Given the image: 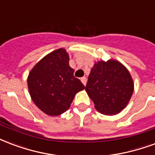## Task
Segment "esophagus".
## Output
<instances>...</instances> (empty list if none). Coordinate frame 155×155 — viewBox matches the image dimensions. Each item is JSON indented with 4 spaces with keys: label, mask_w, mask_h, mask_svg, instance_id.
Listing matches in <instances>:
<instances>
[{
    "label": "esophagus",
    "mask_w": 155,
    "mask_h": 155,
    "mask_svg": "<svg viewBox=\"0 0 155 155\" xmlns=\"http://www.w3.org/2000/svg\"><path fill=\"white\" fill-rule=\"evenodd\" d=\"M81 82L83 83L84 85H85V84H86V78H85V77H82L81 79Z\"/></svg>",
    "instance_id": "esophagus-1"
}]
</instances>
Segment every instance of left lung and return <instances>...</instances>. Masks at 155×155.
<instances>
[{"label":"left lung","instance_id":"8db88e82","mask_svg":"<svg viewBox=\"0 0 155 155\" xmlns=\"http://www.w3.org/2000/svg\"><path fill=\"white\" fill-rule=\"evenodd\" d=\"M85 90L98 112L116 115L129 103L134 83L128 70L121 62L110 59L95 62Z\"/></svg>","mask_w":155,"mask_h":155}]
</instances>
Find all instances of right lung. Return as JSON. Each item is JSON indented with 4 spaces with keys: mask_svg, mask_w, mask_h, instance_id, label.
<instances>
[{
    "mask_svg": "<svg viewBox=\"0 0 155 155\" xmlns=\"http://www.w3.org/2000/svg\"><path fill=\"white\" fill-rule=\"evenodd\" d=\"M66 49L51 51L37 63L28 76L31 98L41 111L59 116L70 108L74 95L84 89L69 66Z\"/></svg>",
    "mask_w": 155,
    "mask_h": 155,
    "instance_id": "right-lung-1",
    "label": "right lung"
}]
</instances>
